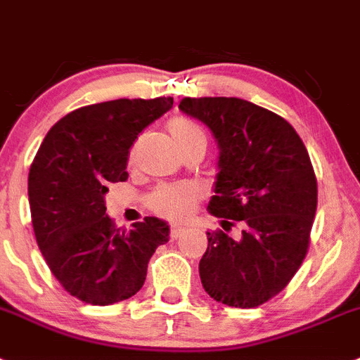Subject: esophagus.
Listing matches in <instances>:
<instances>
[{
  "label": "esophagus",
  "mask_w": 360,
  "mask_h": 360,
  "mask_svg": "<svg viewBox=\"0 0 360 360\" xmlns=\"http://www.w3.org/2000/svg\"><path fill=\"white\" fill-rule=\"evenodd\" d=\"M183 230H184V228H181V226H172L170 228V239L174 240V239H177V237H181Z\"/></svg>",
  "instance_id": "1"
}]
</instances>
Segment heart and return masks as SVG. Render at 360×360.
<instances>
[{"instance_id":"heart-1","label":"heart","mask_w":360,"mask_h":360,"mask_svg":"<svg viewBox=\"0 0 360 360\" xmlns=\"http://www.w3.org/2000/svg\"><path fill=\"white\" fill-rule=\"evenodd\" d=\"M167 128L172 141L176 143L181 152L192 143H206L205 132L192 120L174 117L168 121ZM199 201H201V192L192 184H165L150 193L146 205L159 217H165L168 221H184L195 212Z\"/></svg>"}]
</instances>
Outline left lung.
Here are the masks:
<instances>
[{
    "instance_id": "1",
    "label": "left lung",
    "mask_w": 360,
    "mask_h": 360,
    "mask_svg": "<svg viewBox=\"0 0 360 360\" xmlns=\"http://www.w3.org/2000/svg\"><path fill=\"white\" fill-rule=\"evenodd\" d=\"M184 114L210 128L219 174L208 212L223 230L206 232L199 262L206 293L236 308H257L301 268L317 210L310 155L288 121L239 98H184ZM239 220L243 236L227 230Z\"/></svg>"
}]
</instances>
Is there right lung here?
Returning <instances> with one entry per match:
<instances>
[{
    "instance_id": "right-lung-1",
    "label": "right lung",
    "mask_w": 360,
    "mask_h": 360,
    "mask_svg": "<svg viewBox=\"0 0 360 360\" xmlns=\"http://www.w3.org/2000/svg\"><path fill=\"white\" fill-rule=\"evenodd\" d=\"M174 105L172 98L114 99L81 106L50 128L29 172L37 246L59 284L79 301L114 304L143 288L148 261L170 228L145 217L130 230L106 215L105 193L128 179L137 136Z\"/></svg>"
}]
</instances>
